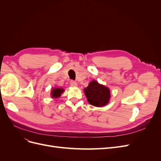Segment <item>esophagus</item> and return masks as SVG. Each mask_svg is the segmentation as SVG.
I'll return each instance as SVG.
<instances>
[{
	"label": "esophagus",
	"mask_w": 161,
	"mask_h": 161,
	"mask_svg": "<svg viewBox=\"0 0 161 161\" xmlns=\"http://www.w3.org/2000/svg\"><path fill=\"white\" fill-rule=\"evenodd\" d=\"M70 86H73V87H75V86H77V83H76V82H75V81H74V80H71L70 82Z\"/></svg>",
	"instance_id": "1"
}]
</instances>
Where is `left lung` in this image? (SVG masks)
Instances as JSON below:
<instances>
[{
	"label": "left lung",
	"mask_w": 161,
	"mask_h": 161,
	"mask_svg": "<svg viewBox=\"0 0 161 161\" xmlns=\"http://www.w3.org/2000/svg\"><path fill=\"white\" fill-rule=\"evenodd\" d=\"M85 95L89 103L95 107H103L109 103L111 93L108 86L92 80L88 86L84 89Z\"/></svg>",
	"instance_id": "obj_1"
}]
</instances>
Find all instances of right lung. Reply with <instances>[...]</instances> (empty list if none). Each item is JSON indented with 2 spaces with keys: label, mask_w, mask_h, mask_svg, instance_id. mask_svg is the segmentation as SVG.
<instances>
[{
  "label": "right lung",
  "mask_w": 161,
  "mask_h": 161,
  "mask_svg": "<svg viewBox=\"0 0 161 161\" xmlns=\"http://www.w3.org/2000/svg\"><path fill=\"white\" fill-rule=\"evenodd\" d=\"M64 90L62 88H58V87H53L51 90V97L52 99H58L61 96L62 92H64Z\"/></svg>",
  "instance_id": "obj_1"
}]
</instances>
